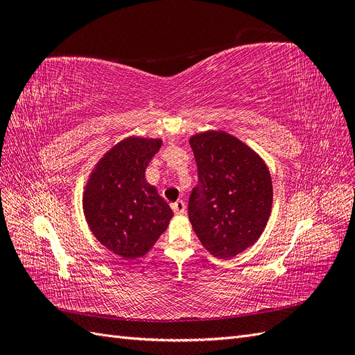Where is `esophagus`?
<instances>
[{"instance_id":"34e87169","label":"esophagus","mask_w":355,"mask_h":355,"mask_svg":"<svg viewBox=\"0 0 355 355\" xmlns=\"http://www.w3.org/2000/svg\"><path fill=\"white\" fill-rule=\"evenodd\" d=\"M185 202L182 201V200H178L176 202H173L171 204V209H173V211L176 213V214H184L185 213Z\"/></svg>"}]
</instances>
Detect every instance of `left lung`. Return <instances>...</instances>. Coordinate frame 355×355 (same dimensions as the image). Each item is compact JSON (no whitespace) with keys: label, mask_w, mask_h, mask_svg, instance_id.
I'll return each mask as SVG.
<instances>
[{"label":"left lung","mask_w":355,"mask_h":355,"mask_svg":"<svg viewBox=\"0 0 355 355\" xmlns=\"http://www.w3.org/2000/svg\"><path fill=\"white\" fill-rule=\"evenodd\" d=\"M198 184L188 216L214 257L230 259L261 237L272 206L270 170L253 149L225 132L192 136Z\"/></svg>","instance_id":"1"}]
</instances>
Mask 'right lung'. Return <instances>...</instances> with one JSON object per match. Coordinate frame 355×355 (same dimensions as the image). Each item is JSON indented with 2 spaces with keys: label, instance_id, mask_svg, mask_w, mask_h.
Instances as JSON below:
<instances>
[{
  "label": "right lung",
  "instance_id": "right-lung-1",
  "mask_svg": "<svg viewBox=\"0 0 355 355\" xmlns=\"http://www.w3.org/2000/svg\"><path fill=\"white\" fill-rule=\"evenodd\" d=\"M159 148V139H124L105 154L85 187L84 214L92 232L124 259L148 253L173 216L145 179Z\"/></svg>",
  "mask_w": 355,
  "mask_h": 355
}]
</instances>
